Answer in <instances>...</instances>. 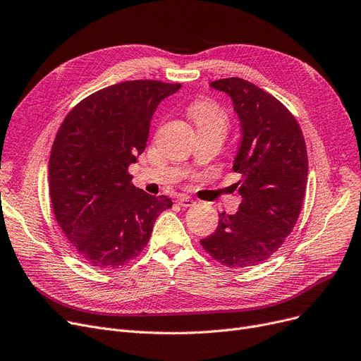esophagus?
Wrapping results in <instances>:
<instances>
[{"mask_svg":"<svg viewBox=\"0 0 361 361\" xmlns=\"http://www.w3.org/2000/svg\"><path fill=\"white\" fill-rule=\"evenodd\" d=\"M180 206H183V207H190V206H193L196 202L192 199V197H188V196H184V195H180L178 197H177V200H176Z\"/></svg>","mask_w":361,"mask_h":361,"instance_id":"esophagus-1","label":"esophagus"}]
</instances>
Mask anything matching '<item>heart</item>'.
I'll return each instance as SVG.
<instances>
[{"mask_svg": "<svg viewBox=\"0 0 361 361\" xmlns=\"http://www.w3.org/2000/svg\"><path fill=\"white\" fill-rule=\"evenodd\" d=\"M192 120L197 128H214L225 135L228 128V116L212 101H202L196 104L190 112Z\"/></svg>", "mask_w": 361, "mask_h": 361, "instance_id": "obj_1", "label": "heart"}]
</instances>
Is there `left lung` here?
Returning a JSON list of instances; mask_svg holds the SVG:
<instances>
[{
    "mask_svg": "<svg viewBox=\"0 0 361 361\" xmlns=\"http://www.w3.org/2000/svg\"><path fill=\"white\" fill-rule=\"evenodd\" d=\"M228 94L241 140L233 169L241 195L235 215L219 214L202 247L228 268H247L274 255L293 231L307 184V150L293 114L256 85L230 78L211 83Z\"/></svg>",
    "mask_w": 361,
    "mask_h": 361,
    "instance_id": "obj_1",
    "label": "left lung"
}]
</instances>
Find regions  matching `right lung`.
<instances>
[{"instance_id":"right-lung-1","label":"right lung","mask_w":361,"mask_h":361,"mask_svg":"<svg viewBox=\"0 0 361 361\" xmlns=\"http://www.w3.org/2000/svg\"><path fill=\"white\" fill-rule=\"evenodd\" d=\"M180 83L131 80L92 93L56 133L49 157V196L56 222L92 267L116 269L135 259L157 218L173 206L131 184L128 166L146 147L159 104Z\"/></svg>"}]
</instances>
